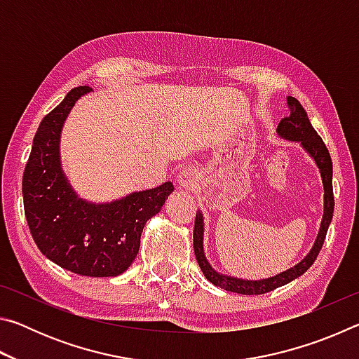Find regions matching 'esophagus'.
<instances>
[{
	"label": "esophagus",
	"mask_w": 359,
	"mask_h": 359,
	"mask_svg": "<svg viewBox=\"0 0 359 359\" xmlns=\"http://www.w3.org/2000/svg\"><path fill=\"white\" fill-rule=\"evenodd\" d=\"M177 184L184 190H194L199 184V174L194 168L182 169L177 175Z\"/></svg>",
	"instance_id": "34e87169"
}]
</instances>
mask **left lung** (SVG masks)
<instances>
[{
    "instance_id": "left-lung-1",
    "label": "left lung",
    "mask_w": 359,
    "mask_h": 359,
    "mask_svg": "<svg viewBox=\"0 0 359 359\" xmlns=\"http://www.w3.org/2000/svg\"><path fill=\"white\" fill-rule=\"evenodd\" d=\"M287 104L290 109V115L280 120V123L277 126V135L278 137L285 139V141L291 142H299L301 147L312 156L315 165L320 169L321 180H323V190H325V205H323V218L320 223V231L315 244L311 248V252L307 253V257L301 259L296 266L290 267V269L280 272L274 277L269 278H261V280H245V278H238L220 274L215 271L214 267L205 258L204 255V217L203 212H196V218H194V229H193V247L194 255H196L198 264L201 267L203 274L210 283H214L215 287H220L226 291H233V293L239 294H264L269 291L276 290L278 287L290 283L299 276H302L309 267H311L315 259H317L318 253L323 247V242L326 238L327 228L332 220V212H334V194H332V161L331 155L327 151L325 142L321 141V137L317 135V131L313 130L311 120L307 117V112L304 111L301 102L293 96H288Z\"/></svg>"
}]
</instances>
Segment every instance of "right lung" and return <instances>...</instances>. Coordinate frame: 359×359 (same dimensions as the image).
Listing matches in <instances>:
<instances>
[{
	"label": "right lung",
	"instance_id": "obj_1",
	"mask_svg": "<svg viewBox=\"0 0 359 359\" xmlns=\"http://www.w3.org/2000/svg\"><path fill=\"white\" fill-rule=\"evenodd\" d=\"M90 92L87 85L72 88L42 118L23 172V208L29 233L48 259L74 274L117 277L135 261L145 223L174 185L165 182L102 204L79 198L63 172L60 137L76 101Z\"/></svg>",
	"mask_w": 359,
	"mask_h": 359
}]
</instances>
